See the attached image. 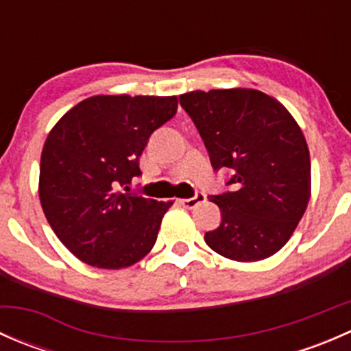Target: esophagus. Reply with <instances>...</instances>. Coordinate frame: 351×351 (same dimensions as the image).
I'll list each match as a JSON object with an SVG mask.
<instances>
[{"instance_id": "1", "label": "esophagus", "mask_w": 351, "mask_h": 351, "mask_svg": "<svg viewBox=\"0 0 351 351\" xmlns=\"http://www.w3.org/2000/svg\"><path fill=\"white\" fill-rule=\"evenodd\" d=\"M205 198L207 197H205L204 193H197V195L192 198H182V200H180V204L186 208H193V207H197L198 204H202V202H205Z\"/></svg>"}]
</instances>
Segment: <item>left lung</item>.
I'll list each match as a JSON object with an SVG mask.
<instances>
[{
	"label": "left lung",
	"instance_id": "8db88e82",
	"mask_svg": "<svg viewBox=\"0 0 351 351\" xmlns=\"http://www.w3.org/2000/svg\"><path fill=\"white\" fill-rule=\"evenodd\" d=\"M192 117L214 169L228 168L231 192L212 195L222 222L205 243L234 261H260L285 246L311 198L306 137L274 97L251 88L190 91Z\"/></svg>",
	"mask_w": 351,
	"mask_h": 351
}]
</instances>
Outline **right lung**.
I'll return each mask as SVG.
<instances>
[{
    "label": "right lung",
    "mask_w": 351,
    "mask_h": 351,
    "mask_svg": "<svg viewBox=\"0 0 351 351\" xmlns=\"http://www.w3.org/2000/svg\"><path fill=\"white\" fill-rule=\"evenodd\" d=\"M176 108V97L97 95L52 127L40 156L38 197L52 231L77 260L120 270L153 250L173 202L120 189L141 175L151 134Z\"/></svg>",
    "instance_id": "right-lung-1"
}]
</instances>
